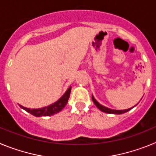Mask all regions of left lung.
<instances>
[{
    "label": "left lung",
    "instance_id": "obj_1",
    "mask_svg": "<svg viewBox=\"0 0 156 156\" xmlns=\"http://www.w3.org/2000/svg\"><path fill=\"white\" fill-rule=\"evenodd\" d=\"M92 101H93V102L94 103V105L98 107V109H100L101 112H106V113H109V114H117V115H119V114H122V113H125V112H126L129 111L130 109H132V108L134 107H132V108H127V109H124V110H115V109H111V108H107V107H105V106L102 105H101L100 103H98L96 101V99L94 98V97L93 95H92Z\"/></svg>",
    "mask_w": 156,
    "mask_h": 156
}]
</instances>
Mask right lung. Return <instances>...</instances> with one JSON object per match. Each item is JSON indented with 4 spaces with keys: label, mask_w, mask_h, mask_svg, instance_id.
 <instances>
[{
    "label": "right lung",
    "mask_w": 156,
    "mask_h": 156,
    "mask_svg": "<svg viewBox=\"0 0 156 156\" xmlns=\"http://www.w3.org/2000/svg\"><path fill=\"white\" fill-rule=\"evenodd\" d=\"M70 92H71V87H69L68 90L65 92L64 94L57 101H55L53 104L50 105L43 107V108H32V109H30V108H26V107L21 105H19V106L23 109H24L25 111H27V112L32 114L34 116H50V115H55V114L58 113V112L62 111V109L64 108L66 105L67 104V102H68Z\"/></svg>",
    "instance_id": "right-lung-1"
}]
</instances>
